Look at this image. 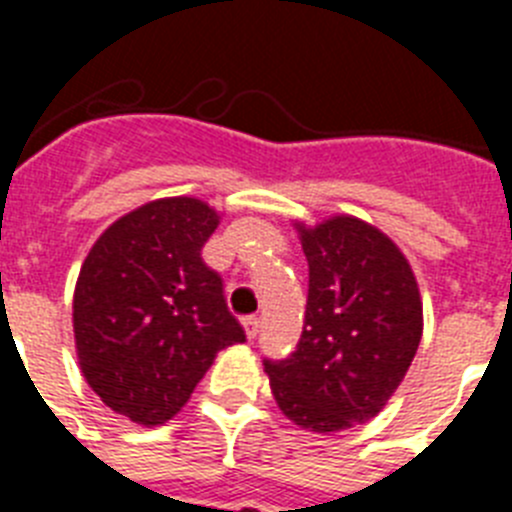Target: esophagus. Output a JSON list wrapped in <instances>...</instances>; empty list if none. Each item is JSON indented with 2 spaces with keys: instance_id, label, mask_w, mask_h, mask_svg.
Here are the masks:
<instances>
[{
  "instance_id": "esophagus-1",
  "label": "esophagus",
  "mask_w": 512,
  "mask_h": 512,
  "mask_svg": "<svg viewBox=\"0 0 512 512\" xmlns=\"http://www.w3.org/2000/svg\"><path fill=\"white\" fill-rule=\"evenodd\" d=\"M259 325H261V320L256 318V315H248V318H243V333H246L248 341L259 336Z\"/></svg>"
}]
</instances>
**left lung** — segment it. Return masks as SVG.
I'll return each mask as SVG.
<instances>
[{
    "mask_svg": "<svg viewBox=\"0 0 512 512\" xmlns=\"http://www.w3.org/2000/svg\"><path fill=\"white\" fill-rule=\"evenodd\" d=\"M310 266L297 351L264 361L279 410L302 431L338 433L372 420L408 374L423 336L413 266L361 217L295 220Z\"/></svg>",
    "mask_w": 512,
    "mask_h": 512,
    "instance_id": "left-lung-1",
    "label": "left lung"
}]
</instances>
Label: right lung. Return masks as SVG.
<instances>
[{
    "mask_svg": "<svg viewBox=\"0 0 512 512\" xmlns=\"http://www.w3.org/2000/svg\"><path fill=\"white\" fill-rule=\"evenodd\" d=\"M223 212L197 197H161L117 217L74 287L79 369L99 400L138 425L187 405L215 356L246 341L223 279L200 251Z\"/></svg>",
    "mask_w": 512,
    "mask_h": 512,
    "instance_id": "1",
    "label": "right lung"
}]
</instances>
